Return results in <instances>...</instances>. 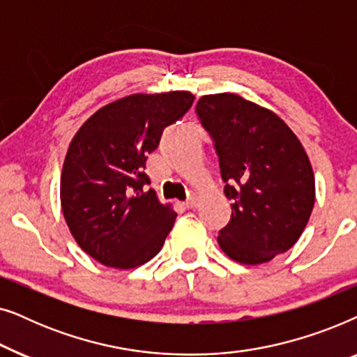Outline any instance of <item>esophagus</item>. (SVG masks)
<instances>
[{"label":"esophagus","instance_id":"34e87169","mask_svg":"<svg viewBox=\"0 0 357 357\" xmlns=\"http://www.w3.org/2000/svg\"><path fill=\"white\" fill-rule=\"evenodd\" d=\"M197 204H198V195H197V193H192V195H190V197L187 198V202H185V206L192 209V208L197 206Z\"/></svg>","mask_w":357,"mask_h":357}]
</instances>
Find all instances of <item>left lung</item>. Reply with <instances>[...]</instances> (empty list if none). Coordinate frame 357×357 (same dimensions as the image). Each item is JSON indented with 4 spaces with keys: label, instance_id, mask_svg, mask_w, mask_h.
<instances>
[{
    "label": "left lung",
    "instance_id": "1",
    "mask_svg": "<svg viewBox=\"0 0 357 357\" xmlns=\"http://www.w3.org/2000/svg\"><path fill=\"white\" fill-rule=\"evenodd\" d=\"M197 112L232 202L219 247L242 265L271 261L299 241L314 209L309 155L281 116L234 92L199 97Z\"/></svg>",
    "mask_w": 357,
    "mask_h": 357
}]
</instances>
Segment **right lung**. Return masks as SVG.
<instances>
[{
  "instance_id": "right-lung-1",
  "label": "right lung",
  "mask_w": 357,
  "mask_h": 357,
  "mask_svg": "<svg viewBox=\"0 0 357 357\" xmlns=\"http://www.w3.org/2000/svg\"><path fill=\"white\" fill-rule=\"evenodd\" d=\"M188 91L131 94L100 107L73 136L60 178L65 221L102 265L131 270L158 255L177 213L159 202L146 169L165 126L187 114Z\"/></svg>"
}]
</instances>
